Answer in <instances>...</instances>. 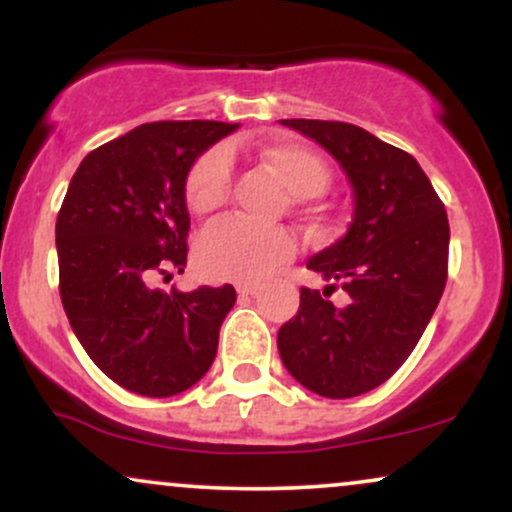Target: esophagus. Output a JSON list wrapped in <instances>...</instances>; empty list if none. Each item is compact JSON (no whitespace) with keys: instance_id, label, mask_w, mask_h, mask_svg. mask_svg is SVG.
Segmentation results:
<instances>
[{"instance_id":"obj_1","label":"esophagus","mask_w":512,"mask_h":512,"mask_svg":"<svg viewBox=\"0 0 512 512\" xmlns=\"http://www.w3.org/2000/svg\"><path fill=\"white\" fill-rule=\"evenodd\" d=\"M236 291L240 296H255V293L260 291V284H257V281H238Z\"/></svg>"}]
</instances>
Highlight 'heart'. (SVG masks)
I'll use <instances>...</instances> for the list:
<instances>
[{
  "mask_svg": "<svg viewBox=\"0 0 512 512\" xmlns=\"http://www.w3.org/2000/svg\"><path fill=\"white\" fill-rule=\"evenodd\" d=\"M257 156L274 170L298 207L310 204L330 185L325 161L308 146L264 142ZM233 154L228 146H211L192 163L185 178V204L195 216H209L228 199ZM296 250V238L284 226H257L243 219L216 221L197 240V264L211 279L255 281L274 272Z\"/></svg>",
  "mask_w": 512,
  "mask_h": 512,
  "instance_id": "b5f03b06",
  "label": "heart"
}]
</instances>
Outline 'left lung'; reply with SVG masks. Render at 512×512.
Wrapping results in <instances>:
<instances>
[{"instance_id":"1","label":"left lung","mask_w":512,"mask_h":512,"mask_svg":"<svg viewBox=\"0 0 512 512\" xmlns=\"http://www.w3.org/2000/svg\"><path fill=\"white\" fill-rule=\"evenodd\" d=\"M279 122L337 158L356 209L346 236L308 262L330 286H303L276 346L303 387L349 399L392 378L419 344L448 281V214L407 151L349 122ZM337 288L347 293L344 306L329 301Z\"/></svg>"}]
</instances>
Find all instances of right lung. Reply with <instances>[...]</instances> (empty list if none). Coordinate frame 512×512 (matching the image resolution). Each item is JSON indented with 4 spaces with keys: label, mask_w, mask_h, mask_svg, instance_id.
I'll list each match as a JSON object with an SVG mask.
<instances>
[{
    "label": "right lung",
    "mask_w": 512,
    "mask_h": 512,
    "mask_svg": "<svg viewBox=\"0 0 512 512\" xmlns=\"http://www.w3.org/2000/svg\"><path fill=\"white\" fill-rule=\"evenodd\" d=\"M238 125L161 120L98 146L57 214L60 296L91 361L144 397L187 390L214 363L236 289L161 291L187 264V170Z\"/></svg>",
    "instance_id": "right-lung-1"
}]
</instances>
